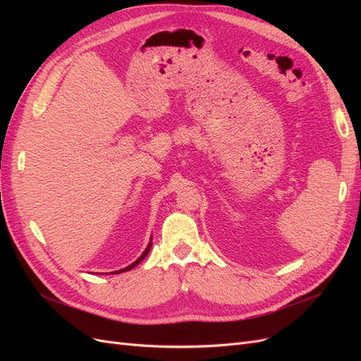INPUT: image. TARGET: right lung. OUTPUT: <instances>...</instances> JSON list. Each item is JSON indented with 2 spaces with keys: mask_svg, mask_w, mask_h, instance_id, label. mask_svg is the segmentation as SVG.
<instances>
[{
  "mask_svg": "<svg viewBox=\"0 0 361 361\" xmlns=\"http://www.w3.org/2000/svg\"><path fill=\"white\" fill-rule=\"evenodd\" d=\"M150 245H152V244H149V245H147V248L145 250V253H143V255H141V256H140V257H138V259H137V260L134 262V264H130L129 267H126V268H123V269H120V271H117V272H116V274H118V272H125V271H129V269H133L134 267H137V265L140 264V262H141V260H143V259H145V257L147 256V253H149V250H150Z\"/></svg>",
  "mask_w": 361,
  "mask_h": 361,
  "instance_id": "right-lung-1",
  "label": "right lung"
}]
</instances>
